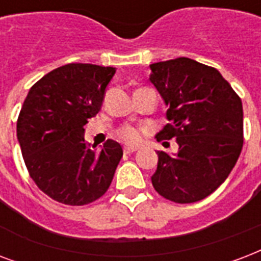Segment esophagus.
I'll list each match as a JSON object with an SVG mask.
<instances>
[{"label":"esophagus","instance_id":"esophagus-1","mask_svg":"<svg viewBox=\"0 0 261 261\" xmlns=\"http://www.w3.org/2000/svg\"><path fill=\"white\" fill-rule=\"evenodd\" d=\"M137 150H138V149H137V148H131V146H126V148H124V153H126V154L134 153V152H137Z\"/></svg>","mask_w":261,"mask_h":261}]
</instances>
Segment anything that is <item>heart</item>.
<instances>
[{
	"instance_id": "b5f03b06",
	"label": "heart",
	"mask_w": 261,
	"mask_h": 261,
	"mask_svg": "<svg viewBox=\"0 0 261 261\" xmlns=\"http://www.w3.org/2000/svg\"><path fill=\"white\" fill-rule=\"evenodd\" d=\"M117 135H119V138L123 139L124 142L131 145L138 144L139 141H141V131L133 126L120 127V128L117 130Z\"/></svg>"
}]
</instances>
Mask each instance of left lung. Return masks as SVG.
<instances>
[{"mask_svg":"<svg viewBox=\"0 0 261 261\" xmlns=\"http://www.w3.org/2000/svg\"><path fill=\"white\" fill-rule=\"evenodd\" d=\"M149 81L168 105L157 141L176 138L178 153L159 150L152 185L178 204L200 201L223 184L244 145L240 95L218 69L188 57L150 64Z\"/></svg>","mask_w":261,"mask_h":261,"instance_id":"obj_1","label":"left lung"}]
</instances>
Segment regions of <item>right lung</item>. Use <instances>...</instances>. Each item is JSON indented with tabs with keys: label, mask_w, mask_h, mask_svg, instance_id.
<instances>
[{
	"label": "right lung",
	"mask_w": 261,
	"mask_h": 261,
	"mask_svg": "<svg viewBox=\"0 0 261 261\" xmlns=\"http://www.w3.org/2000/svg\"><path fill=\"white\" fill-rule=\"evenodd\" d=\"M113 67L71 63L41 77L17 117L25 167L46 196L65 205H86L111 186L123 149L108 139L101 150L85 142V124L101 109Z\"/></svg>",
	"instance_id": "obj_1"
}]
</instances>
